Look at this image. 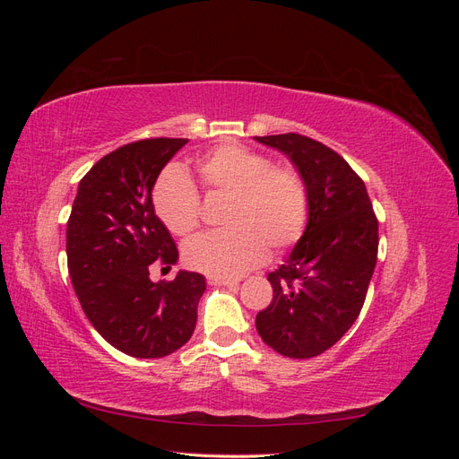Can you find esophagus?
Returning a JSON list of instances; mask_svg holds the SVG:
<instances>
[{
  "label": "esophagus",
  "instance_id": "34e87169",
  "mask_svg": "<svg viewBox=\"0 0 459 459\" xmlns=\"http://www.w3.org/2000/svg\"><path fill=\"white\" fill-rule=\"evenodd\" d=\"M208 283H211V285H226V287L239 285V281L233 280V277H216V275L208 277Z\"/></svg>",
  "mask_w": 459,
  "mask_h": 459
}]
</instances>
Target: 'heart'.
Returning <instances> with one entry per match:
<instances>
[{
  "label": "heart",
  "mask_w": 459,
  "mask_h": 459,
  "mask_svg": "<svg viewBox=\"0 0 459 459\" xmlns=\"http://www.w3.org/2000/svg\"><path fill=\"white\" fill-rule=\"evenodd\" d=\"M203 186L228 193V230L203 233L184 247L189 268L216 277H238L273 251L295 245L308 224V189L302 176L239 143H226L195 162ZM152 206L176 238H187L201 221V197L179 166L162 170L152 187Z\"/></svg>",
  "instance_id": "obj_1"
}]
</instances>
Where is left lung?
<instances>
[{"mask_svg":"<svg viewBox=\"0 0 459 459\" xmlns=\"http://www.w3.org/2000/svg\"><path fill=\"white\" fill-rule=\"evenodd\" d=\"M281 151L308 189V224L275 272L256 314L262 341L287 358H314L352 327L377 262L379 224L368 189L339 152L300 134L255 137Z\"/></svg>","mask_w":459,"mask_h":459,"instance_id":"left-lung-1","label":"left lung"}]
</instances>
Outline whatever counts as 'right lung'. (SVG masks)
Here are the masks:
<instances>
[{"label": "right lung", "instance_id": "add662e5", "mask_svg": "<svg viewBox=\"0 0 459 459\" xmlns=\"http://www.w3.org/2000/svg\"><path fill=\"white\" fill-rule=\"evenodd\" d=\"M187 143L179 137L134 142L97 160L80 179L66 224V260L74 293L97 333L134 358H162L195 331L206 283L179 270L151 281L152 266H174L178 248L155 214L151 191L160 170Z\"/></svg>", "mask_w": 459, "mask_h": 459}]
</instances>
